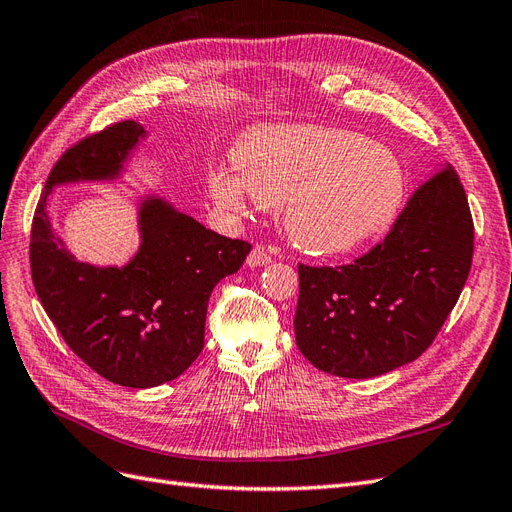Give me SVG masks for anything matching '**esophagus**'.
Returning <instances> with one entry per match:
<instances>
[{"mask_svg":"<svg viewBox=\"0 0 512 512\" xmlns=\"http://www.w3.org/2000/svg\"><path fill=\"white\" fill-rule=\"evenodd\" d=\"M271 262V254L267 250H262V247H254V250L250 252V256H247V267H265Z\"/></svg>","mask_w":512,"mask_h":512,"instance_id":"obj_1","label":"esophagus"}]
</instances>
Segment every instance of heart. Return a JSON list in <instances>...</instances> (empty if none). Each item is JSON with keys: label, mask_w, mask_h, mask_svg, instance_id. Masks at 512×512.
<instances>
[{"label": "heart", "mask_w": 512, "mask_h": 512, "mask_svg": "<svg viewBox=\"0 0 512 512\" xmlns=\"http://www.w3.org/2000/svg\"><path fill=\"white\" fill-rule=\"evenodd\" d=\"M237 173L211 170L207 188L226 211L247 192L260 207L282 205L288 239L314 254H346L378 237L404 203V168L365 136L320 126H269L232 151Z\"/></svg>", "instance_id": "heart-1"}]
</instances>
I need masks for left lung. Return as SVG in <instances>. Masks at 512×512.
Here are the masks:
<instances>
[{
    "instance_id": "1",
    "label": "left lung",
    "mask_w": 512,
    "mask_h": 512,
    "mask_svg": "<svg viewBox=\"0 0 512 512\" xmlns=\"http://www.w3.org/2000/svg\"><path fill=\"white\" fill-rule=\"evenodd\" d=\"M474 224L453 166L418 188L382 243L344 267L299 265L294 335L339 378H374L418 359L468 280Z\"/></svg>"
}]
</instances>
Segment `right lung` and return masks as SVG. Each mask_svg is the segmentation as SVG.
Wrapping results in <instances>:
<instances>
[{
	"instance_id": "obj_1",
	"label": "right lung",
	"mask_w": 512,
	"mask_h": 512,
	"mask_svg": "<svg viewBox=\"0 0 512 512\" xmlns=\"http://www.w3.org/2000/svg\"><path fill=\"white\" fill-rule=\"evenodd\" d=\"M145 136L141 123L121 121L70 147L46 179L29 243L38 299L64 342L96 374L130 389L175 380L196 361L213 288L252 250L153 194L138 203L141 245L123 267L89 265L66 250L49 215L53 188L119 179Z\"/></svg>"
}]
</instances>
